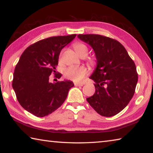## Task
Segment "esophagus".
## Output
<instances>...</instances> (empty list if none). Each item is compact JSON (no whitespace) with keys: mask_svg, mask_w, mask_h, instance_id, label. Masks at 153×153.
<instances>
[{"mask_svg":"<svg viewBox=\"0 0 153 153\" xmlns=\"http://www.w3.org/2000/svg\"><path fill=\"white\" fill-rule=\"evenodd\" d=\"M74 85L76 86H82L84 85V83L80 82V83H77V82H74Z\"/></svg>","mask_w":153,"mask_h":153,"instance_id":"1","label":"esophagus"}]
</instances>
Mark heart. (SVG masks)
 I'll use <instances>...</instances> for the list:
<instances>
[{"instance_id": "b5f03b06", "label": "heart", "mask_w": 153, "mask_h": 153, "mask_svg": "<svg viewBox=\"0 0 153 153\" xmlns=\"http://www.w3.org/2000/svg\"><path fill=\"white\" fill-rule=\"evenodd\" d=\"M74 48L77 55L80 56H86L88 52L87 46L81 42H77L74 45ZM87 74V70L84 67L70 66L64 71V76L67 79L74 82H79L84 78Z\"/></svg>"}]
</instances>
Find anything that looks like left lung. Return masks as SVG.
<instances>
[{
    "mask_svg": "<svg viewBox=\"0 0 153 153\" xmlns=\"http://www.w3.org/2000/svg\"><path fill=\"white\" fill-rule=\"evenodd\" d=\"M77 37L91 46L97 60L90 77L95 82V92L87 101L100 115H117L135 92L138 82L135 63L117 40L98 34H79Z\"/></svg>",
    "mask_w": 153,
    "mask_h": 153,
    "instance_id": "1",
    "label": "left lung"
}]
</instances>
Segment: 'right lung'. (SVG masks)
<instances>
[{"label":"right lung","instance_id":"obj_1","mask_svg":"<svg viewBox=\"0 0 153 153\" xmlns=\"http://www.w3.org/2000/svg\"><path fill=\"white\" fill-rule=\"evenodd\" d=\"M76 36H54L33 44L22 53L15 67L12 86L17 99L36 117H45L57 109L74 86L70 80L51 83L49 77L56 72L61 50Z\"/></svg>","mask_w":153,"mask_h":153}]
</instances>
